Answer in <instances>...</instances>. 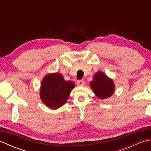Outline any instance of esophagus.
<instances>
[{
    "label": "esophagus",
    "mask_w": 151,
    "mask_h": 151,
    "mask_svg": "<svg viewBox=\"0 0 151 151\" xmlns=\"http://www.w3.org/2000/svg\"><path fill=\"white\" fill-rule=\"evenodd\" d=\"M76 83H77V85L80 86H84V84H85V82L83 81V80H81V81H78Z\"/></svg>",
    "instance_id": "1"
}]
</instances>
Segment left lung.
I'll return each mask as SVG.
<instances>
[{"instance_id": "8db88e82", "label": "left lung", "mask_w": 151, "mask_h": 151, "mask_svg": "<svg viewBox=\"0 0 151 151\" xmlns=\"http://www.w3.org/2000/svg\"><path fill=\"white\" fill-rule=\"evenodd\" d=\"M89 84L95 95L100 99H108L114 93L115 87L113 80L102 71L95 73Z\"/></svg>"}]
</instances>
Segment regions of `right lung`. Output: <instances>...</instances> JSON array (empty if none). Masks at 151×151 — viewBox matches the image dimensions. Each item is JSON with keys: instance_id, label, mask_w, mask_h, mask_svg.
Masks as SVG:
<instances>
[{"instance_id": "right-lung-1", "label": "right lung", "mask_w": 151, "mask_h": 151, "mask_svg": "<svg viewBox=\"0 0 151 151\" xmlns=\"http://www.w3.org/2000/svg\"><path fill=\"white\" fill-rule=\"evenodd\" d=\"M75 84L65 81L62 74L49 73L44 76L40 87V99L51 109H58L66 103Z\"/></svg>"}]
</instances>
